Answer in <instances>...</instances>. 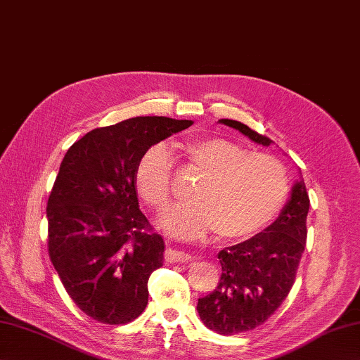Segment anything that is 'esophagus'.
Wrapping results in <instances>:
<instances>
[{
  "mask_svg": "<svg viewBox=\"0 0 360 360\" xmlns=\"http://www.w3.org/2000/svg\"><path fill=\"white\" fill-rule=\"evenodd\" d=\"M164 255H165V260L170 263H188L193 260V257L190 254L178 251V250H172V248H169Z\"/></svg>",
  "mask_w": 360,
  "mask_h": 360,
  "instance_id": "obj_1",
  "label": "esophagus"
}]
</instances>
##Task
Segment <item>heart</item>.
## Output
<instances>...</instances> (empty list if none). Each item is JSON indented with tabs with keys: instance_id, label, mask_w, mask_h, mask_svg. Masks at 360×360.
Returning a JSON list of instances; mask_svg holds the SVG:
<instances>
[{
	"instance_id": "obj_1",
	"label": "heart",
	"mask_w": 360,
	"mask_h": 360,
	"mask_svg": "<svg viewBox=\"0 0 360 360\" xmlns=\"http://www.w3.org/2000/svg\"><path fill=\"white\" fill-rule=\"evenodd\" d=\"M184 167L199 176L187 205L164 217V228L181 238L216 231L243 238L262 229L284 204L289 191L284 165L268 153L250 152L225 138L182 143ZM172 160L161 144L149 147L135 165L138 195L161 214L172 202Z\"/></svg>"
}]
</instances>
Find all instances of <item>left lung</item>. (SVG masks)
Wrapping results in <instances>:
<instances>
[{
    "mask_svg": "<svg viewBox=\"0 0 360 360\" xmlns=\"http://www.w3.org/2000/svg\"><path fill=\"white\" fill-rule=\"evenodd\" d=\"M263 146L271 138L236 120H220ZM310 199L301 179L280 217L248 240L219 252L222 276L216 289L198 301L202 322L219 335H237L268 321L288 297L307 242Z\"/></svg>",
    "mask_w": 360,
    "mask_h": 360,
    "instance_id": "left-lung-1",
    "label": "left lung"
}]
</instances>
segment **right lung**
<instances>
[{
    "label": "right lung",
    "mask_w": 360,
    "mask_h": 360,
    "mask_svg": "<svg viewBox=\"0 0 360 360\" xmlns=\"http://www.w3.org/2000/svg\"><path fill=\"white\" fill-rule=\"evenodd\" d=\"M191 120L135 117L97 127L63 156L47 202L49 255L76 306L101 324L141 315L164 242L138 207L135 165Z\"/></svg>",
    "instance_id": "1"
}]
</instances>
